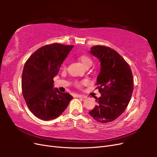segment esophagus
<instances>
[{
	"label": "esophagus",
	"mask_w": 157,
	"mask_h": 157,
	"mask_svg": "<svg viewBox=\"0 0 157 157\" xmlns=\"http://www.w3.org/2000/svg\"><path fill=\"white\" fill-rule=\"evenodd\" d=\"M76 97L78 98H82V99H85V98H87V96H84V95H80V94L77 95V96H76Z\"/></svg>",
	"instance_id": "obj_1"
}]
</instances>
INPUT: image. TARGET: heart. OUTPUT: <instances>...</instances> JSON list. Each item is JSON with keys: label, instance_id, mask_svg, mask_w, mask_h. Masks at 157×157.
<instances>
[{"label": "heart", "instance_id": "obj_1", "mask_svg": "<svg viewBox=\"0 0 157 157\" xmlns=\"http://www.w3.org/2000/svg\"><path fill=\"white\" fill-rule=\"evenodd\" d=\"M78 59L85 67H88V66H91L92 64V59L87 55H81L79 57Z\"/></svg>", "mask_w": 157, "mask_h": 157}]
</instances>
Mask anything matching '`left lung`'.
Instances as JSON below:
<instances>
[{
	"mask_svg": "<svg viewBox=\"0 0 157 157\" xmlns=\"http://www.w3.org/2000/svg\"><path fill=\"white\" fill-rule=\"evenodd\" d=\"M90 52L100 63L96 85L101 96L96 98L97 105L89 114L99 122L108 123L120 117L130 101L134 90L132 73L122 57L109 47L94 46Z\"/></svg>",
	"mask_w": 157,
	"mask_h": 157,
	"instance_id": "obj_1",
	"label": "left lung"
}]
</instances>
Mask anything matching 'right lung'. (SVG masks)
Wrapping results in <instances>:
<instances>
[{"label": "right lung", "mask_w": 157, "mask_h": 157, "mask_svg": "<svg viewBox=\"0 0 157 157\" xmlns=\"http://www.w3.org/2000/svg\"><path fill=\"white\" fill-rule=\"evenodd\" d=\"M73 46L58 43L42 46L25 63L21 77L23 96L31 112L41 120L58 117L73 98L54 88L53 80Z\"/></svg>", "instance_id": "add662e5"}]
</instances>
